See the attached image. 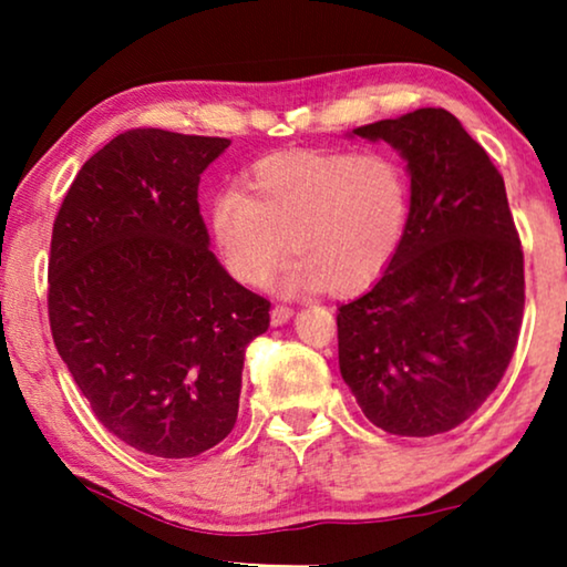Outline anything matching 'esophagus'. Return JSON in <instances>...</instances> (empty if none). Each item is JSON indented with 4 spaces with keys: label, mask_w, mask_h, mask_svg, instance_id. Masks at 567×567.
I'll list each match as a JSON object with an SVG mask.
<instances>
[{
    "label": "esophagus",
    "mask_w": 567,
    "mask_h": 567,
    "mask_svg": "<svg viewBox=\"0 0 567 567\" xmlns=\"http://www.w3.org/2000/svg\"><path fill=\"white\" fill-rule=\"evenodd\" d=\"M293 317V309L291 307H284V305H278V307H274V312H270V322L274 324H286Z\"/></svg>",
    "instance_id": "esophagus-1"
}]
</instances>
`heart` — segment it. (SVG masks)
<instances>
[{
    "label": "heart",
    "instance_id": "1",
    "mask_svg": "<svg viewBox=\"0 0 567 567\" xmlns=\"http://www.w3.org/2000/svg\"><path fill=\"white\" fill-rule=\"evenodd\" d=\"M408 169L390 152H284L255 162L239 190L208 208V231L227 274L260 289L286 255V293H353L398 258L410 221Z\"/></svg>",
    "mask_w": 567,
    "mask_h": 567
}]
</instances>
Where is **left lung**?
I'll return each instance as SVG.
<instances>
[{"label": "left lung", "mask_w": 567, "mask_h": 567, "mask_svg": "<svg viewBox=\"0 0 567 567\" xmlns=\"http://www.w3.org/2000/svg\"><path fill=\"white\" fill-rule=\"evenodd\" d=\"M408 162L398 258L338 309V363L363 415L394 436L467 421L506 374L524 317V252L506 185L444 107L353 128Z\"/></svg>", "instance_id": "1"}]
</instances>
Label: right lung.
<instances>
[{
    "mask_svg": "<svg viewBox=\"0 0 567 567\" xmlns=\"http://www.w3.org/2000/svg\"><path fill=\"white\" fill-rule=\"evenodd\" d=\"M231 142L131 128L84 162L53 221L56 351L113 436L162 460L235 429L245 348L270 301L208 250L204 169Z\"/></svg>",
    "mask_w": 567,
    "mask_h": 567,
    "instance_id": "1",
    "label": "right lung"
}]
</instances>
